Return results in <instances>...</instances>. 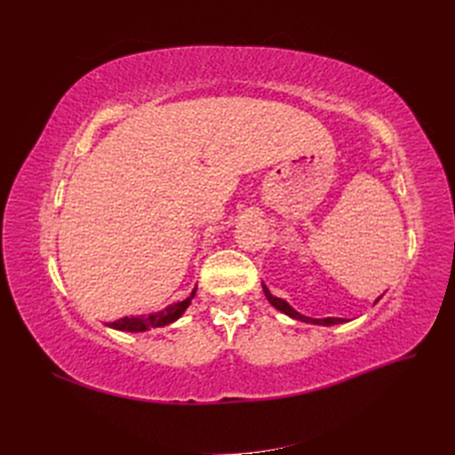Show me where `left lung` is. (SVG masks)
I'll use <instances>...</instances> for the list:
<instances>
[{
  "label": "left lung",
  "instance_id": "1",
  "mask_svg": "<svg viewBox=\"0 0 455 455\" xmlns=\"http://www.w3.org/2000/svg\"><path fill=\"white\" fill-rule=\"evenodd\" d=\"M261 286H264V294H266L269 304H271L275 309H279L281 313H284V315H288V316H292V319H296V321L311 323V324H321V326H332V324L346 323V319H338V316H326V319H311V316H306V315L298 313L291 304H288V301H284V299H281V298H277V296H273V294L267 291V286H266L264 283H261ZM379 298H381V296H379ZM379 298L374 301V304H378Z\"/></svg>",
  "mask_w": 455,
  "mask_h": 455
}]
</instances>
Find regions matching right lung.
I'll return each instance as SVG.
<instances>
[{
	"label": "right lung",
	"instance_id": "right-lung-1",
	"mask_svg": "<svg viewBox=\"0 0 455 455\" xmlns=\"http://www.w3.org/2000/svg\"><path fill=\"white\" fill-rule=\"evenodd\" d=\"M196 292H197V286L194 288V291H191L189 298H186L182 301H176V304H171L169 307H164L163 311L149 313V315H139V316H123V319L108 323L106 326L121 330V332H146V330H149V328L167 326V324L174 323L176 319H180L184 311L189 307Z\"/></svg>",
	"mask_w": 455,
	"mask_h": 455
}]
</instances>
